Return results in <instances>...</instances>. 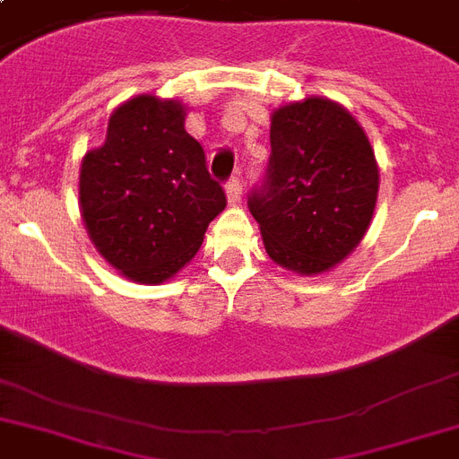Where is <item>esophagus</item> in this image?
I'll return each mask as SVG.
<instances>
[{
    "mask_svg": "<svg viewBox=\"0 0 459 459\" xmlns=\"http://www.w3.org/2000/svg\"><path fill=\"white\" fill-rule=\"evenodd\" d=\"M243 197V186H240V178H230V183L226 186V200L229 204H238Z\"/></svg>",
    "mask_w": 459,
    "mask_h": 459,
    "instance_id": "34e87169",
    "label": "esophagus"
}]
</instances>
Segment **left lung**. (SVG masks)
Returning a JSON list of instances; mask_svg holds the SVG:
<instances>
[{
	"instance_id": "obj_1",
	"label": "left lung",
	"mask_w": 459,
	"mask_h": 459,
	"mask_svg": "<svg viewBox=\"0 0 459 459\" xmlns=\"http://www.w3.org/2000/svg\"><path fill=\"white\" fill-rule=\"evenodd\" d=\"M250 197L266 255L300 276L348 259L369 230L378 164L367 133L342 104L309 95L272 114V161Z\"/></svg>"
}]
</instances>
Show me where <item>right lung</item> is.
<instances>
[{
	"label": "right lung",
	"mask_w": 459,
	"mask_h": 459,
	"mask_svg": "<svg viewBox=\"0 0 459 459\" xmlns=\"http://www.w3.org/2000/svg\"><path fill=\"white\" fill-rule=\"evenodd\" d=\"M81 216L95 250L135 283H164L197 255L226 207L186 104L135 95L111 111L104 145L81 161Z\"/></svg>",
	"instance_id": "obj_1"
}]
</instances>
